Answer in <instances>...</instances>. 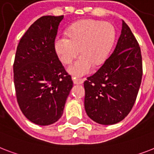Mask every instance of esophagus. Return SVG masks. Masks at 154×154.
Returning <instances> with one entry per match:
<instances>
[{
	"mask_svg": "<svg viewBox=\"0 0 154 154\" xmlns=\"http://www.w3.org/2000/svg\"><path fill=\"white\" fill-rule=\"evenodd\" d=\"M73 81L75 85H81L84 82V79H82V78H77V77H73Z\"/></svg>",
	"mask_w": 154,
	"mask_h": 154,
	"instance_id": "obj_1",
	"label": "esophagus"
}]
</instances>
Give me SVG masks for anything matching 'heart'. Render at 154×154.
<instances>
[{
	"instance_id": "b5f03b06",
	"label": "heart",
	"mask_w": 154,
	"mask_h": 154,
	"mask_svg": "<svg viewBox=\"0 0 154 154\" xmlns=\"http://www.w3.org/2000/svg\"><path fill=\"white\" fill-rule=\"evenodd\" d=\"M67 35L56 37V53L63 64L69 65L80 52L81 56L69 68V72L83 76L89 73L92 66L105 61L116 39V29L108 22L83 20L71 25Z\"/></svg>"
}]
</instances>
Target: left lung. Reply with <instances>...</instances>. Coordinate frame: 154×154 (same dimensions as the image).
<instances>
[{"label": "left lung", "mask_w": 154, "mask_h": 154, "mask_svg": "<svg viewBox=\"0 0 154 154\" xmlns=\"http://www.w3.org/2000/svg\"><path fill=\"white\" fill-rule=\"evenodd\" d=\"M142 77L141 49L128 25L122 21L121 35L112 54L84 82L85 108L88 117L102 125L122 121L135 103Z\"/></svg>", "instance_id": "8db88e82"}]
</instances>
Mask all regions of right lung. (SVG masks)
Wrapping results in <instances>:
<instances>
[{
    "instance_id": "1",
    "label": "right lung",
    "mask_w": 154,
    "mask_h": 154,
    "mask_svg": "<svg viewBox=\"0 0 154 154\" xmlns=\"http://www.w3.org/2000/svg\"><path fill=\"white\" fill-rule=\"evenodd\" d=\"M63 16H44L20 38L13 64L19 107L27 119L51 125L62 116L73 81L58 59L54 40Z\"/></svg>"
}]
</instances>
